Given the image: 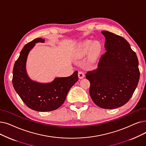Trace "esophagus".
<instances>
[{
  "mask_svg": "<svg viewBox=\"0 0 146 146\" xmlns=\"http://www.w3.org/2000/svg\"><path fill=\"white\" fill-rule=\"evenodd\" d=\"M85 76V74L83 72L79 71L78 72V77L79 79H83Z\"/></svg>",
  "mask_w": 146,
  "mask_h": 146,
  "instance_id": "obj_1",
  "label": "esophagus"
}]
</instances>
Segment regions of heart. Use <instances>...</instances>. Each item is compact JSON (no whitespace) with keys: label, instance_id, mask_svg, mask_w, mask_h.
Instances as JSON below:
<instances>
[{"label":"heart","instance_id":"1","mask_svg":"<svg viewBox=\"0 0 146 146\" xmlns=\"http://www.w3.org/2000/svg\"><path fill=\"white\" fill-rule=\"evenodd\" d=\"M92 44L91 40H86L82 42L79 48L78 53L80 55H84L90 50ZM100 49V45L97 43H95L92 47V53L93 54L97 53Z\"/></svg>","mask_w":146,"mask_h":146}]
</instances>
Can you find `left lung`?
<instances>
[{
  "mask_svg": "<svg viewBox=\"0 0 146 146\" xmlns=\"http://www.w3.org/2000/svg\"><path fill=\"white\" fill-rule=\"evenodd\" d=\"M106 52L96 69L86 73L94 103L103 109H113L125 104L140 79L138 60L129 43L122 36L102 31Z\"/></svg>",
  "mask_w": 146,
  "mask_h": 146,
  "instance_id": "8db88e82",
  "label": "left lung"
}]
</instances>
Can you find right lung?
I'll return each instance as SVG.
<instances>
[{
    "instance_id": "1",
    "label": "right lung",
    "mask_w": 146,
    "mask_h": 146,
    "mask_svg": "<svg viewBox=\"0 0 146 146\" xmlns=\"http://www.w3.org/2000/svg\"><path fill=\"white\" fill-rule=\"evenodd\" d=\"M44 42L42 38H37L24 46L15 62L12 77L13 86L23 102L37 111L58 109L64 103L70 89L78 80V71L68 77L56 78L47 84L38 83L29 78L26 68L28 54L35 43Z\"/></svg>"
}]
</instances>
